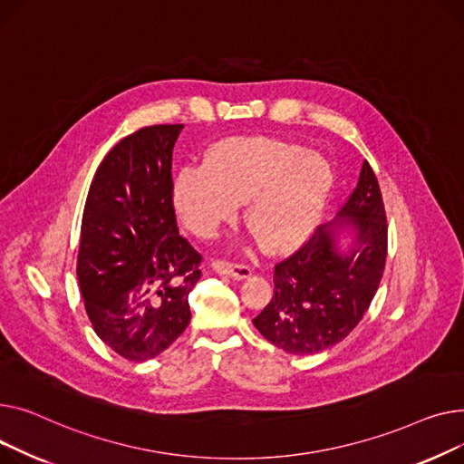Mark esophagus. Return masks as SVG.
<instances>
[{"mask_svg":"<svg viewBox=\"0 0 464 464\" xmlns=\"http://www.w3.org/2000/svg\"><path fill=\"white\" fill-rule=\"evenodd\" d=\"M213 269L217 271L219 276H227V277H232L236 281H243L251 277V267L247 266H241V264H230V262H223V260H215L213 264Z\"/></svg>","mask_w":464,"mask_h":464,"instance_id":"1","label":"esophagus"}]
</instances>
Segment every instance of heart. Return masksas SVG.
I'll list each match as a JSON object with an SVG mask.
<instances>
[{"label": "heart", "mask_w": 464, "mask_h": 464, "mask_svg": "<svg viewBox=\"0 0 464 464\" xmlns=\"http://www.w3.org/2000/svg\"><path fill=\"white\" fill-rule=\"evenodd\" d=\"M334 187L330 162L299 144L237 139L217 146L208 165L185 167L172 183L181 223L211 237L247 202L243 221L267 253H288L316 228Z\"/></svg>", "instance_id": "heart-1"}]
</instances>
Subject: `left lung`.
<instances>
[{
	"label": "left lung",
	"mask_w": 464,
	"mask_h": 464,
	"mask_svg": "<svg viewBox=\"0 0 464 464\" xmlns=\"http://www.w3.org/2000/svg\"><path fill=\"white\" fill-rule=\"evenodd\" d=\"M345 243H342V239ZM388 225L376 176L360 179L334 221L276 266L274 297L253 318L271 344L311 356L341 343L363 318L384 274Z\"/></svg>",
	"instance_id": "8db88e82"
}]
</instances>
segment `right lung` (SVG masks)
Wrapping results in <instances>:
<instances>
[{
    "instance_id": "right-lung-1",
    "label": "right lung",
    "mask_w": 464,
    "mask_h": 464,
    "mask_svg": "<svg viewBox=\"0 0 464 464\" xmlns=\"http://www.w3.org/2000/svg\"><path fill=\"white\" fill-rule=\"evenodd\" d=\"M183 125H151L120 140L92 181L76 276L99 339L129 362L165 352L188 325L200 255L179 236L172 151Z\"/></svg>"
}]
</instances>
